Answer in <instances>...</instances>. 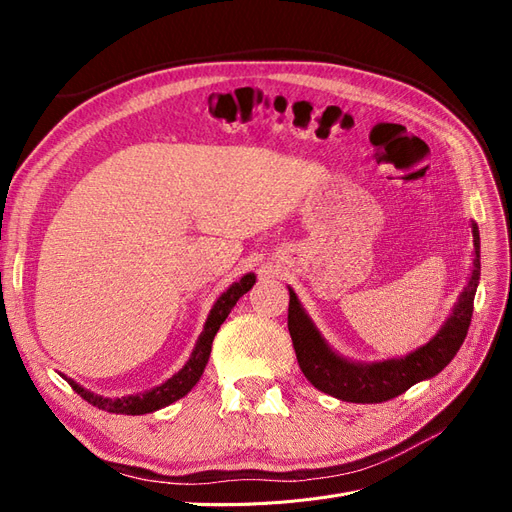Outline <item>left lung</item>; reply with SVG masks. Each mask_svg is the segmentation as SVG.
Returning <instances> with one entry per match:
<instances>
[{"label": "left lung", "mask_w": 512, "mask_h": 512, "mask_svg": "<svg viewBox=\"0 0 512 512\" xmlns=\"http://www.w3.org/2000/svg\"><path fill=\"white\" fill-rule=\"evenodd\" d=\"M472 237V271L451 314L427 344L404 356H397V359L361 363L350 361L344 354L335 352L318 331L314 320L305 312L297 292L288 286V331L303 376L318 391L342 401H352V404H380V401L406 393L416 382L438 376L461 348L474 312V294L480 280V237L474 222Z\"/></svg>", "instance_id": "8db88e82"}]
</instances>
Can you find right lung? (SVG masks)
<instances>
[{"mask_svg":"<svg viewBox=\"0 0 512 512\" xmlns=\"http://www.w3.org/2000/svg\"><path fill=\"white\" fill-rule=\"evenodd\" d=\"M254 284H256V275L245 273L241 280H237L235 284L228 286L220 294L218 301L213 303L211 312L207 316L203 333H200L198 339H196V346L190 354L188 363H185L173 378H168L166 382L153 386V389H149V391H141V393H134V395H123V397H102V395L91 393L89 389H83V386L76 380L66 378L64 374H61V376H64L70 382L72 389L79 393L85 401H89L91 406H96V408L106 410V412L136 416V414H149V412H156L160 408H166V406L173 404V401L185 397L194 389L196 382L200 380V376H203V371L209 363V354H211V344H213L215 333L220 331L222 322L230 314V309L237 305V301Z\"/></svg>","mask_w":512,"mask_h":512,"instance_id":"obj_1","label":"right lung"}]
</instances>
